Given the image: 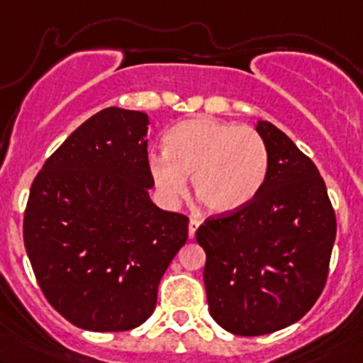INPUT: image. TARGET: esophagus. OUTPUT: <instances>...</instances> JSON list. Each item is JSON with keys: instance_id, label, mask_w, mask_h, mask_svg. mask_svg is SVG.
Wrapping results in <instances>:
<instances>
[{"instance_id": "34e87169", "label": "esophagus", "mask_w": 363, "mask_h": 363, "mask_svg": "<svg viewBox=\"0 0 363 363\" xmlns=\"http://www.w3.org/2000/svg\"><path fill=\"white\" fill-rule=\"evenodd\" d=\"M200 227V220H196V218H191L189 220V238L193 240L194 234H196V229Z\"/></svg>"}]
</instances>
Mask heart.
I'll return each mask as SVG.
<instances>
[{
    "instance_id": "b5f03b06",
    "label": "heart",
    "mask_w": 363,
    "mask_h": 363,
    "mask_svg": "<svg viewBox=\"0 0 363 363\" xmlns=\"http://www.w3.org/2000/svg\"><path fill=\"white\" fill-rule=\"evenodd\" d=\"M165 155L150 157V175L167 205H175L193 177L194 196L213 215L241 210L260 193L269 150L257 130L215 118H191L163 138Z\"/></svg>"
}]
</instances>
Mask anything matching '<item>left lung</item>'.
Returning <instances> with one entry per match:
<instances>
[{"label": "left lung", "mask_w": 363, "mask_h": 363, "mask_svg": "<svg viewBox=\"0 0 363 363\" xmlns=\"http://www.w3.org/2000/svg\"><path fill=\"white\" fill-rule=\"evenodd\" d=\"M269 150L260 193L241 210L208 217L196 230L210 315L238 336L276 333L320 296L336 240V215L315 163L258 121Z\"/></svg>", "instance_id": "1"}]
</instances>
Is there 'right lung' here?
I'll list each match as a JSON object with an SVG mask.
<instances>
[{
  "label": "right lung",
  "instance_id": "add662e5",
  "mask_svg": "<svg viewBox=\"0 0 363 363\" xmlns=\"http://www.w3.org/2000/svg\"><path fill=\"white\" fill-rule=\"evenodd\" d=\"M148 115L110 106L74 130L30 186L23 245L50 305L81 329L151 317L189 218L151 201Z\"/></svg>",
  "mask_w": 363,
  "mask_h": 363
}]
</instances>
